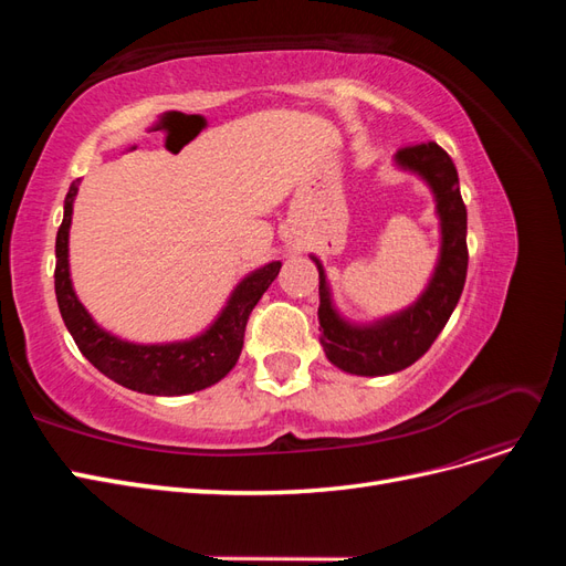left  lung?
I'll return each instance as SVG.
<instances>
[{"label": "left lung", "instance_id": "left-lung-1", "mask_svg": "<svg viewBox=\"0 0 566 566\" xmlns=\"http://www.w3.org/2000/svg\"><path fill=\"white\" fill-rule=\"evenodd\" d=\"M394 165L418 175L434 196L441 245L422 295L406 310L370 323H354L337 312L318 256L321 345L333 366L352 375H389L416 364L451 318L468 276V210L449 153L434 142L401 148Z\"/></svg>", "mask_w": 566, "mask_h": 566}]
</instances>
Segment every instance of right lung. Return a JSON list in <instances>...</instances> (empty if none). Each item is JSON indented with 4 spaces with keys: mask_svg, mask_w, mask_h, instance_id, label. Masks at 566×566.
Segmentation results:
<instances>
[{
    "mask_svg": "<svg viewBox=\"0 0 566 566\" xmlns=\"http://www.w3.org/2000/svg\"><path fill=\"white\" fill-rule=\"evenodd\" d=\"M80 179L71 184V191L63 202V221L56 233V300L67 333L87 361L132 391L153 394V397H181L205 387H212L227 378L243 349L245 325L262 300L266 287L279 276L281 262H269L250 271L233 287L227 306L200 335L181 342H163V345H139V342L119 339L101 328L77 300L71 281V262H67V235H71L73 202Z\"/></svg>",
    "mask_w": 566,
    "mask_h": 566,
    "instance_id": "add662e5",
    "label": "right lung"
}]
</instances>
